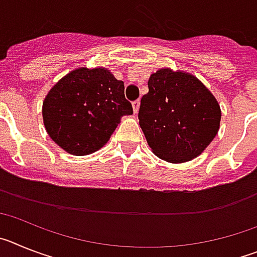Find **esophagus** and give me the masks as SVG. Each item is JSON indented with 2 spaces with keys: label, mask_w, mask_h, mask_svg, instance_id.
<instances>
[{
  "label": "esophagus",
  "mask_w": 257,
  "mask_h": 257,
  "mask_svg": "<svg viewBox=\"0 0 257 257\" xmlns=\"http://www.w3.org/2000/svg\"><path fill=\"white\" fill-rule=\"evenodd\" d=\"M133 108H134V113H135V114H138V112H139V108H140V101L139 100L134 101Z\"/></svg>",
  "instance_id": "34e87169"
}]
</instances>
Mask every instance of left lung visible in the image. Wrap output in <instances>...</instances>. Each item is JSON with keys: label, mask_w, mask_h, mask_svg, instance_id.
<instances>
[{"label": "left lung", "mask_w": 257, "mask_h": 257, "mask_svg": "<svg viewBox=\"0 0 257 257\" xmlns=\"http://www.w3.org/2000/svg\"><path fill=\"white\" fill-rule=\"evenodd\" d=\"M139 124L152 152L170 163L194 160L220 128L216 97L193 74L162 68L151 74Z\"/></svg>", "instance_id": "left-lung-1"}]
</instances>
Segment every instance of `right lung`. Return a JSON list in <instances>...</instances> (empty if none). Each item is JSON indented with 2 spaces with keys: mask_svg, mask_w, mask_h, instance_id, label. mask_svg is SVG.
Segmentation results:
<instances>
[{
  "mask_svg": "<svg viewBox=\"0 0 257 257\" xmlns=\"http://www.w3.org/2000/svg\"><path fill=\"white\" fill-rule=\"evenodd\" d=\"M133 114L124 85L106 68L81 67L52 86L42 117L52 142L67 153L87 156L103 148L123 115Z\"/></svg>",
  "mask_w": 257,
  "mask_h": 257,
  "instance_id": "add662e5",
  "label": "right lung"
}]
</instances>
